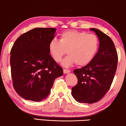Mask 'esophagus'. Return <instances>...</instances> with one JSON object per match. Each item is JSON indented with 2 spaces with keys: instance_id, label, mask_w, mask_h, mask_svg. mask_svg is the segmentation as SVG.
Masks as SVG:
<instances>
[{
  "instance_id": "1",
  "label": "esophagus",
  "mask_w": 126,
  "mask_h": 126,
  "mask_svg": "<svg viewBox=\"0 0 126 126\" xmlns=\"http://www.w3.org/2000/svg\"><path fill=\"white\" fill-rule=\"evenodd\" d=\"M70 70L69 69H63V73L64 74H68L69 73H70Z\"/></svg>"
}]
</instances>
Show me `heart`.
<instances>
[{
  "instance_id": "heart-1",
  "label": "heart",
  "mask_w": 126,
  "mask_h": 126,
  "mask_svg": "<svg viewBox=\"0 0 126 126\" xmlns=\"http://www.w3.org/2000/svg\"><path fill=\"white\" fill-rule=\"evenodd\" d=\"M99 41L96 35L85 32L67 30L62 32L60 41L53 39L49 44L50 56L56 62L61 61L66 52L68 56L62 62L65 67L76 63L78 65L88 63L97 51Z\"/></svg>"
}]
</instances>
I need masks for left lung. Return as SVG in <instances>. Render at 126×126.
<instances>
[{"instance_id":"obj_1","label":"left lung","mask_w":126,"mask_h":126,"mask_svg":"<svg viewBox=\"0 0 126 126\" xmlns=\"http://www.w3.org/2000/svg\"><path fill=\"white\" fill-rule=\"evenodd\" d=\"M99 39V50L85 66L74 70L78 82L72 88V95L77 102L91 104L99 101L111 87L118 64L114 44L107 35L90 28Z\"/></svg>"}]
</instances>
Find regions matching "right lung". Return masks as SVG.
Wrapping results in <instances>:
<instances>
[{
	"instance_id": "1",
	"label": "right lung",
	"mask_w": 126,
	"mask_h": 126,
	"mask_svg": "<svg viewBox=\"0 0 126 126\" xmlns=\"http://www.w3.org/2000/svg\"><path fill=\"white\" fill-rule=\"evenodd\" d=\"M54 28H34L22 34L11 50L10 65L13 86L23 99L40 101L50 92L55 79L63 69L49 54V44Z\"/></svg>"
}]
</instances>
